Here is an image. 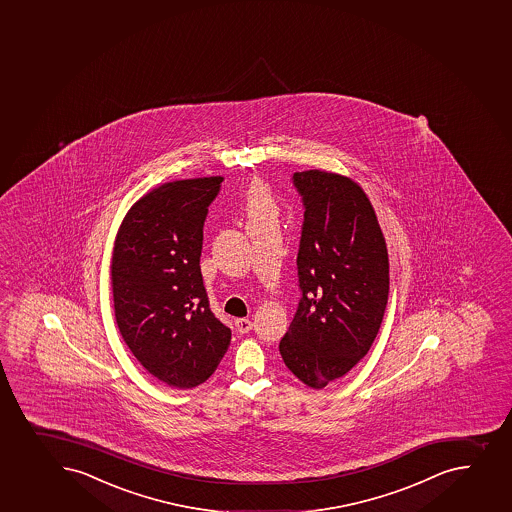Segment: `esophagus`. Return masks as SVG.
<instances>
[{
	"label": "esophagus",
	"instance_id": "34e87169",
	"mask_svg": "<svg viewBox=\"0 0 512 512\" xmlns=\"http://www.w3.org/2000/svg\"><path fill=\"white\" fill-rule=\"evenodd\" d=\"M235 327H237L238 334H247L253 329V322L248 319H237L235 320Z\"/></svg>",
	"mask_w": 512,
	"mask_h": 512
}]
</instances>
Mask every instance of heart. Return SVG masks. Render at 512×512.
Returning a JSON list of instances; mask_svg holds the SVG:
<instances>
[{
    "label": "heart",
    "instance_id": "b5f03b06",
    "mask_svg": "<svg viewBox=\"0 0 512 512\" xmlns=\"http://www.w3.org/2000/svg\"><path fill=\"white\" fill-rule=\"evenodd\" d=\"M245 213L248 222H277L279 205L275 202L274 193L265 183L255 182L250 185L245 197Z\"/></svg>",
    "mask_w": 512,
    "mask_h": 512
}]
</instances>
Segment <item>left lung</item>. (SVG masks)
Listing matches in <instances>:
<instances>
[{
    "label": "left lung",
    "mask_w": 512,
    "mask_h": 512,
    "mask_svg": "<svg viewBox=\"0 0 512 512\" xmlns=\"http://www.w3.org/2000/svg\"><path fill=\"white\" fill-rule=\"evenodd\" d=\"M304 202L299 307L279 350L312 389L347 374L374 344L389 297V255L364 190L337 173L295 172Z\"/></svg>",
    "instance_id": "left-lung-1"
}]
</instances>
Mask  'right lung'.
I'll list each match as a JSON object with an SVG mask.
<instances>
[{
    "label": "right lung",
    "instance_id": "add662e5",
    "mask_svg": "<svg viewBox=\"0 0 512 512\" xmlns=\"http://www.w3.org/2000/svg\"><path fill=\"white\" fill-rule=\"evenodd\" d=\"M222 177L163 183L123 218L112 259L115 319L128 349L170 387L215 372L232 332L212 314L200 272L203 223Z\"/></svg>",
    "mask_w": 512,
    "mask_h": 512
}]
</instances>
